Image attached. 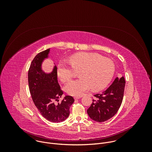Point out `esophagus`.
<instances>
[{"mask_svg":"<svg viewBox=\"0 0 152 152\" xmlns=\"http://www.w3.org/2000/svg\"><path fill=\"white\" fill-rule=\"evenodd\" d=\"M80 98H81V96H76V97H75V100H77Z\"/></svg>","mask_w":152,"mask_h":152,"instance_id":"1","label":"esophagus"}]
</instances>
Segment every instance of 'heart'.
Masks as SVG:
<instances>
[{"label": "heart", "instance_id": "heart-1", "mask_svg": "<svg viewBox=\"0 0 152 152\" xmlns=\"http://www.w3.org/2000/svg\"><path fill=\"white\" fill-rule=\"evenodd\" d=\"M69 60L75 70H79L78 76H80L65 86V90L71 96H82L90 88L94 91L104 88L114 73V62L97 53L80 52L71 56ZM56 73L59 79L63 82L72 77V69L62 62L58 65Z\"/></svg>", "mask_w": 152, "mask_h": 152}]
</instances>
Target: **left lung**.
<instances>
[{"instance_id":"8db88e82","label":"left lung","mask_w":152,"mask_h":152,"mask_svg":"<svg viewBox=\"0 0 152 152\" xmlns=\"http://www.w3.org/2000/svg\"><path fill=\"white\" fill-rule=\"evenodd\" d=\"M125 83L123 76L117 77L107 90L94 95L95 99L87 110L92 120L103 122L115 115L123 101Z\"/></svg>"}]
</instances>
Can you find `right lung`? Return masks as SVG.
I'll return each mask as SVG.
<instances>
[{"instance_id": "right-lung-1", "label": "right lung", "mask_w": 152, "mask_h": 152, "mask_svg": "<svg viewBox=\"0 0 152 152\" xmlns=\"http://www.w3.org/2000/svg\"><path fill=\"white\" fill-rule=\"evenodd\" d=\"M49 53L48 49L38 53L32 60L28 72L29 88L32 100L42 117L53 123H59L67 118L75 100L66 96L61 103H55L63 91L58 82L56 66L48 73L42 69V64L49 58Z\"/></svg>"}]
</instances>
